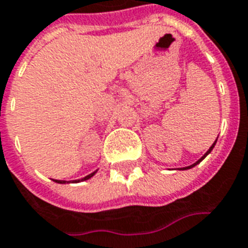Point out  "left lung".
<instances>
[{"instance_id": "8db88e82", "label": "left lung", "mask_w": 248, "mask_h": 248, "mask_svg": "<svg viewBox=\"0 0 248 248\" xmlns=\"http://www.w3.org/2000/svg\"><path fill=\"white\" fill-rule=\"evenodd\" d=\"M215 143H216V141H215ZM215 143H214V145H212V146H211V147H210V149H208V151H207V153H206V154H204V155H203V156H202V158H201V159H199V160H198V162H197V163H194V164H191V166H189V167H185V168H182V170H190V168H193V167H195V166H197V164H198V163H201V162H202V160H203V159H204V158H206V156H207V155H208V154H210V153H211V151H212V149H214V147H215Z\"/></svg>"}]
</instances>
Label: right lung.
<instances>
[{"label": "right lung", "instance_id": "obj_1", "mask_svg": "<svg viewBox=\"0 0 248 248\" xmlns=\"http://www.w3.org/2000/svg\"><path fill=\"white\" fill-rule=\"evenodd\" d=\"M94 173H95V172H93V173L88 174L86 177L81 178V181H85V180H88V178H90V177H92V176H94ZM78 181H80V180H78V181H75V182H78ZM55 182H58V184H66V181H62V180H55Z\"/></svg>", "mask_w": 248, "mask_h": 248}]
</instances>
